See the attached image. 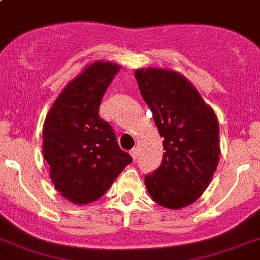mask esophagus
Returning a JSON list of instances; mask_svg holds the SVG:
<instances>
[{"instance_id": "esophagus-1", "label": "esophagus", "mask_w": 260, "mask_h": 260, "mask_svg": "<svg viewBox=\"0 0 260 260\" xmlns=\"http://www.w3.org/2000/svg\"><path fill=\"white\" fill-rule=\"evenodd\" d=\"M129 154L132 155L133 160H136L137 156H138V149H137V148H133V149L129 150Z\"/></svg>"}]
</instances>
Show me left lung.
Listing matches in <instances>:
<instances>
[{"instance_id": "8db88e82", "label": "left lung", "mask_w": 260, "mask_h": 260, "mask_svg": "<svg viewBox=\"0 0 260 260\" xmlns=\"http://www.w3.org/2000/svg\"><path fill=\"white\" fill-rule=\"evenodd\" d=\"M135 76L164 138L160 167L144 178L148 192L167 209L189 206L206 190L217 168V117L176 71L148 68L136 70Z\"/></svg>"}]
</instances>
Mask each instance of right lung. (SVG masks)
<instances>
[{"label": "right lung", "instance_id": "1", "mask_svg": "<svg viewBox=\"0 0 260 260\" xmlns=\"http://www.w3.org/2000/svg\"><path fill=\"white\" fill-rule=\"evenodd\" d=\"M119 65L95 61L67 85L48 112L43 155L50 179L65 199L78 205L96 201L110 189L132 156L117 143L100 105Z\"/></svg>", "mask_w": 260, "mask_h": 260}]
</instances>
